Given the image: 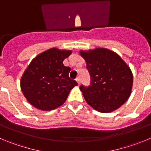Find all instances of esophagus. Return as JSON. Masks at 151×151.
<instances>
[{
  "mask_svg": "<svg viewBox=\"0 0 151 151\" xmlns=\"http://www.w3.org/2000/svg\"><path fill=\"white\" fill-rule=\"evenodd\" d=\"M76 81H77V82L78 85H80V79L79 78V77H77V78L76 79Z\"/></svg>",
  "mask_w": 151,
  "mask_h": 151,
  "instance_id": "esophagus-1",
  "label": "esophagus"
}]
</instances>
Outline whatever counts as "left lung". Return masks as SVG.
Instances as JSON below:
<instances>
[{
    "instance_id": "obj_1",
    "label": "left lung",
    "mask_w": 151,
    "mask_h": 151,
    "mask_svg": "<svg viewBox=\"0 0 151 151\" xmlns=\"http://www.w3.org/2000/svg\"><path fill=\"white\" fill-rule=\"evenodd\" d=\"M91 77L88 87L81 85L86 101L98 112H111L123 105L132 91L133 77L125 62L106 48L80 50Z\"/></svg>"
}]
</instances>
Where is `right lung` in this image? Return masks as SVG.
I'll list each match as a JSON object with an SVG mask.
<instances>
[{"instance_id":"right-lung-1","label":"right lung","mask_w":151,"mask_h":151,"mask_svg":"<svg viewBox=\"0 0 151 151\" xmlns=\"http://www.w3.org/2000/svg\"><path fill=\"white\" fill-rule=\"evenodd\" d=\"M71 52L53 47L36 56L29 63L21 79V88L34 107L44 111L59 107L71 89L77 86L68 76L71 68L63 63Z\"/></svg>"}]
</instances>
